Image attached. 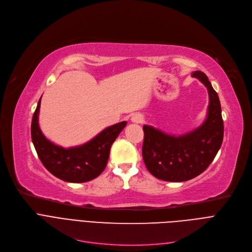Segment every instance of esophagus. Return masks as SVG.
I'll list each match as a JSON object with an SVG mask.
<instances>
[{
    "label": "esophagus",
    "instance_id": "esophagus-1",
    "mask_svg": "<svg viewBox=\"0 0 252 252\" xmlns=\"http://www.w3.org/2000/svg\"><path fill=\"white\" fill-rule=\"evenodd\" d=\"M131 121L134 122V123L139 124V123H142V122L144 121V118H143V116H142L141 114L135 113L134 115H133V116L131 117Z\"/></svg>",
    "mask_w": 252,
    "mask_h": 252
}]
</instances>
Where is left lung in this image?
<instances>
[{"label":"left lung","mask_w":252,"mask_h":252,"mask_svg":"<svg viewBox=\"0 0 252 252\" xmlns=\"http://www.w3.org/2000/svg\"><path fill=\"white\" fill-rule=\"evenodd\" d=\"M208 88V117L201 126L187 134L173 136L152 126H143L142 158L156 178L183 182L204 172L217 156L224 137V122L218 94L201 71L192 73Z\"/></svg>","instance_id":"obj_1"}]
</instances>
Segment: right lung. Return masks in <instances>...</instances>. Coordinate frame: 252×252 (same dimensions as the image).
<instances>
[{"instance_id":"obj_1","label":"right lung","mask_w":252,"mask_h":252,"mask_svg":"<svg viewBox=\"0 0 252 252\" xmlns=\"http://www.w3.org/2000/svg\"><path fill=\"white\" fill-rule=\"evenodd\" d=\"M39 107L40 99L32 117V139L42 165L57 178L66 182L82 183L99 176L108 164L113 142L127 122L123 121L106 128L82 145L64 149L54 144L42 134L38 126Z\"/></svg>"}]
</instances>
